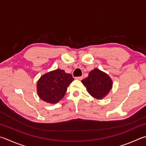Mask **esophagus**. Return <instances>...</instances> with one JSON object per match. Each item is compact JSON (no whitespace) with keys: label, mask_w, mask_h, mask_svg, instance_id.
Returning a JSON list of instances; mask_svg holds the SVG:
<instances>
[{"label":"esophagus","mask_w":146,"mask_h":146,"mask_svg":"<svg viewBox=\"0 0 146 146\" xmlns=\"http://www.w3.org/2000/svg\"><path fill=\"white\" fill-rule=\"evenodd\" d=\"M75 78L77 79V80H82V78H83V76H76Z\"/></svg>","instance_id":"obj_1"}]
</instances>
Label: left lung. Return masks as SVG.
<instances>
[{
    "label": "left lung",
    "instance_id": "obj_1",
    "mask_svg": "<svg viewBox=\"0 0 146 146\" xmlns=\"http://www.w3.org/2000/svg\"><path fill=\"white\" fill-rule=\"evenodd\" d=\"M92 96L96 99H102L110 91L112 86L111 78L107 74L98 69H94L89 76L82 80Z\"/></svg>",
    "mask_w": 146,
    "mask_h": 146
}]
</instances>
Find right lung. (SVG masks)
<instances>
[{"instance_id":"obj_1","label":"right lung","mask_w":146,"mask_h":146,"mask_svg":"<svg viewBox=\"0 0 146 146\" xmlns=\"http://www.w3.org/2000/svg\"><path fill=\"white\" fill-rule=\"evenodd\" d=\"M74 80L71 74L64 70H56L41 76L37 84L39 98L50 103H56L61 100L68 87Z\"/></svg>"}]
</instances>
